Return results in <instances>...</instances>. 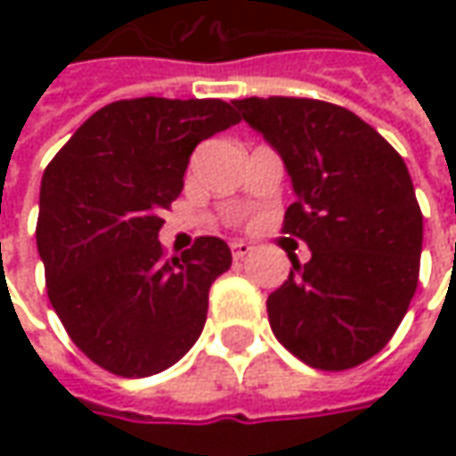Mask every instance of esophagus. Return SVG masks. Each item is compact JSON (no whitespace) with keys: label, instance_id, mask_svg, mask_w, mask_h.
Listing matches in <instances>:
<instances>
[{"label":"esophagus","instance_id":"1","mask_svg":"<svg viewBox=\"0 0 456 456\" xmlns=\"http://www.w3.org/2000/svg\"><path fill=\"white\" fill-rule=\"evenodd\" d=\"M231 251H233V258H236V261H240V258L251 256L254 246H251V243H246V240H236V243H231Z\"/></svg>","mask_w":456,"mask_h":456}]
</instances>
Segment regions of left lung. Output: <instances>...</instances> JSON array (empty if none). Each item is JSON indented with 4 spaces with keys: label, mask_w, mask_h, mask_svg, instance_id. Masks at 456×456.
<instances>
[{
    "label": "left lung",
    "mask_w": 456,
    "mask_h": 456,
    "mask_svg": "<svg viewBox=\"0 0 456 456\" xmlns=\"http://www.w3.org/2000/svg\"><path fill=\"white\" fill-rule=\"evenodd\" d=\"M233 106L281 154L297 192L281 233L312 251L266 299L273 335L312 368H355L388 345L419 284L424 216L406 162L327 101L254 96Z\"/></svg>",
    "instance_id": "1"
}]
</instances>
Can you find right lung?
Wrapping results in <instances>:
<instances>
[{
	"instance_id": "add662e5",
	"label": "right lung",
	"mask_w": 456,
	"mask_h": 456,
	"mask_svg": "<svg viewBox=\"0 0 456 456\" xmlns=\"http://www.w3.org/2000/svg\"><path fill=\"white\" fill-rule=\"evenodd\" d=\"M238 121L220 98L114 101L45 167L37 251L47 297L70 340L103 370L162 373L200 338L208 291L231 269V248L200 236L167 258L157 236L190 154Z\"/></svg>"
}]
</instances>
